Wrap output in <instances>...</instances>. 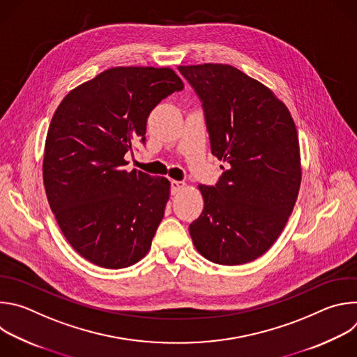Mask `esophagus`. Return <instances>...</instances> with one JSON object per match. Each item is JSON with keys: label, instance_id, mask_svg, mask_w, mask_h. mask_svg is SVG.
<instances>
[{"label": "esophagus", "instance_id": "esophagus-1", "mask_svg": "<svg viewBox=\"0 0 357 357\" xmlns=\"http://www.w3.org/2000/svg\"><path fill=\"white\" fill-rule=\"evenodd\" d=\"M185 188V183L181 181H171V193L176 195L179 190H182Z\"/></svg>", "mask_w": 357, "mask_h": 357}]
</instances>
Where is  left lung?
I'll use <instances>...</instances> for the list:
<instances>
[{
  "label": "left lung",
  "instance_id": "8db88e82",
  "mask_svg": "<svg viewBox=\"0 0 357 357\" xmlns=\"http://www.w3.org/2000/svg\"><path fill=\"white\" fill-rule=\"evenodd\" d=\"M178 69L202 101L212 154L227 164L215 186L199 185L205 208L189 225L192 241L212 263H250L278 238L298 197L295 123L267 86L230 65Z\"/></svg>",
  "mask_w": 357,
  "mask_h": 357
}]
</instances>
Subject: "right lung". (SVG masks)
Listing matches in <instances>:
<instances>
[{"instance_id":"add662e5","label":"right lung","mask_w":357,"mask_h":357,"mask_svg":"<svg viewBox=\"0 0 357 357\" xmlns=\"http://www.w3.org/2000/svg\"><path fill=\"white\" fill-rule=\"evenodd\" d=\"M183 83L169 68H112L73 89L50 121L43 185L56 222L80 256L119 270L139 261L169 199V181L123 167L146 119Z\"/></svg>"}]
</instances>
